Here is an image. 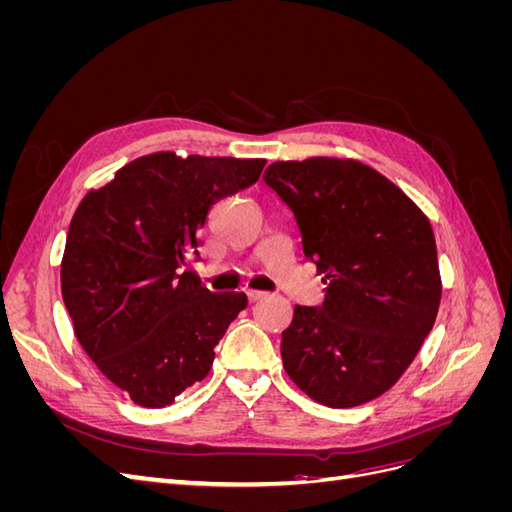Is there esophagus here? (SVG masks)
Segmentation results:
<instances>
[{
    "instance_id": "esophagus-1",
    "label": "esophagus",
    "mask_w": 512,
    "mask_h": 512,
    "mask_svg": "<svg viewBox=\"0 0 512 512\" xmlns=\"http://www.w3.org/2000/svg\"><path fill=\"white\" fill-rule=\"evenodd\" d=\"M245 294H247V299H250V303L260 301L262 297H265V292H262V290H245Z\"/></svg>"
}]
</instances>
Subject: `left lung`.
<instances>
[{"label": "left lung", "instance_id": "obj_1", "mask_svg": "<svg viewBox=\"0 0 512 512\" xmlns=\"http://www.w3.org/2000/svg\"><path fill=\"white\" fill-rule=\"evenodd\" d=\"M262 179L292 211L303 256L327 284L322 303L294 307L282 333L286 374L329 408L380 397L438 316L442 282L429 220L356 160L273 162Z\"/></svg>", "mask_w": 512, "mask_h": 512}]
</instances>
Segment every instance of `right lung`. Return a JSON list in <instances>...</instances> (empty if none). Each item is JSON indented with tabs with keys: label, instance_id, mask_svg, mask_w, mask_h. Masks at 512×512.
<instances>
[{
	"label": "right lung",
	"instance_id": "right-lung-1",
	"mask_svg": "<svg viewBox=\"0 0 512 512\" xmlns=\"http://www.w3.org/2000/svg\"><path fill=\"white\" fill-rule=\"evenodd\" d=\"M265 160L158 151L119 168L76 207L61 258V297L89 359L145 408L203 380L213 348L247 305L183 271L224 196L258 181Z\"/></svg>",
	"mask_w": 512,
	"mask_h": 512
}]
</instances>
